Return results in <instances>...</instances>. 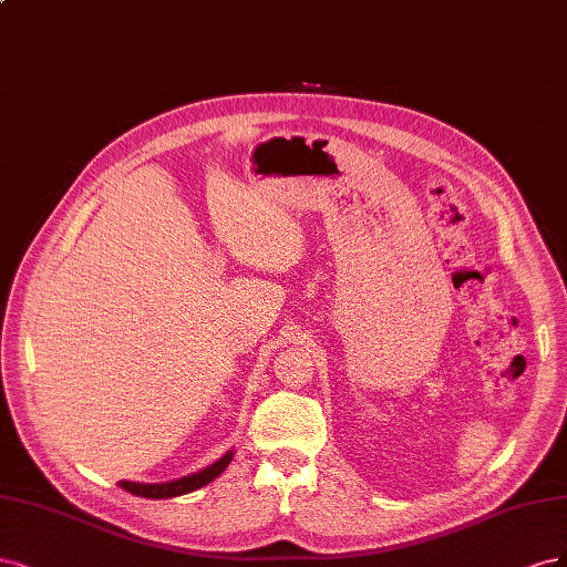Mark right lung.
I'll list each match as a JSON object with an SVG mask.
<instances>
[{
    "instance_id": "right-lung-1",
    "label": "right lung",
    "mask_w": 567,
    "mask_h": 567,
    "mask_svg": "<svg viewBox=\"0 0 567 567\" xmlns=\"http://www.w3.org/2000/svg\"><path fill=\"white\" fill-rule=\"evenodd\" d=\"M233 460V452H226L221 460L216 464L203 468L199 473H193V476L186 478H178L172 483H159V485H145V483H130V481H120L117 485L126 492H132L136 497H145V499H169V497H178V495H188V492L203 487L207 483H212L214 478L221 476L226 471V466Z\"/></svg>"
}]
</instances>
